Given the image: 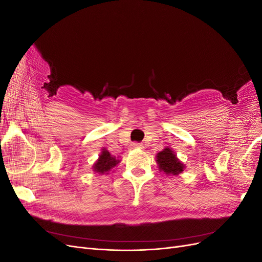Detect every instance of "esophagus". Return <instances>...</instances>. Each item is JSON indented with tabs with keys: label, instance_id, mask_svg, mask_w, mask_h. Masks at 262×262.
Listing matches in <instances>:
<instances>
[{
	"label": "esophagus",
	"instance_id": "obj_1",
	"mask_svg": "<svg viewBox=\"0 0 262 262\" xmlns=\"http://www.w3.org/2000/svg\"><path fill=\"white\" fill-rule=\"evenodd\" d=\"M131 147L132 148H136V149L137 148H143V145H142L141 143H137V142H136V143H132L131 144Z\"/></svg>",
	"mask_w": 262,
	"mask_h": 262
}]
</instances>
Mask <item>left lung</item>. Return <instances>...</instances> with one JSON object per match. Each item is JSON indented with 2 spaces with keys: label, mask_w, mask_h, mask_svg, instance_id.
I'll use <instances>...</instances> for the list:
<instances>
[{
  "label": "left lung",
  "mask_w": 262,
  "mask_h": 262,
  "mask_svg": "<svg viewBox=\"0 0 262 262\" xmlns=\"http://www.w3.org/2000/svg\"><path fill=\"white\" fill-rule=\"evenodd\" d=\"M156 162L160 170L167 176H177L185 169V165L178 160L175 152L169 147H165L157 153Z\"/></svg>",
  "instance_id": "1"
}]
</instances>
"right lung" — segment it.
<instances>
[{
    "label": "right lung",
    "mask_w": 262,
    "mask_h": 262,
    "mask_svg": "<svg viewBox=\"0 0 262 262\" xmlns=\"http://www.w3.org/2000/svg\"><path fill=\"white\" fill-rule=\"evenodd\" d=\"M120 163V160L116 158V156H113L106 148L101 149V153L98 157V160L93 166V170L98 173H108L114 167Z\"/></svg>",
    "instance_id": "1"
}]
</instances>
